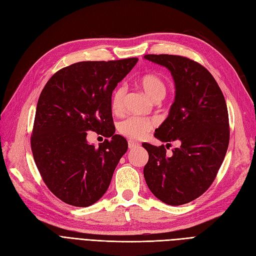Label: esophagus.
Masks as SVG:
<instances>
[{
  "instance_id": "esophagus-1",
  "label": "esophagus",
  "mask_w": 256,
  "mask_h": 256,
  "mask_svg": "<svg viewBox=\"0 0 256 256\" xmlns=\"http://www.w3.org/2000/svg\"><path fill=\"white\" fill-rule=\"evenodd\" d=\"M138 146V143L134 142V140H128V147L129 149H134V148H136Z\"/></svg>"
}]
</instances>
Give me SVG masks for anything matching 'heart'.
Wrapping results in <instances>:
<instances>
[{
    "mask_svg": "<svg viewBox=\"0 0 256 256\" xmlns=\"http://www.w3.org/2000/svg\"><path fill=\"white\" fill-rule=\"evenodd\" d=\"M138 86L154 102H158L162 100L167 92L166 82L162 77L156 74H146L140 78ZM126 88L120 86L114 89L110 100V107L113 113L118 114L124 109V100L126 96ZM156 126V122L150 118L129 116L118 122V130L120 134L131 138L140 140L144 138L149 131H152Z\"/></svg>",
    "mask_w": 256,
    "mask_h": 256,
    "instance_id": "heart-1",
    "label": "heart"
}]
</instances>
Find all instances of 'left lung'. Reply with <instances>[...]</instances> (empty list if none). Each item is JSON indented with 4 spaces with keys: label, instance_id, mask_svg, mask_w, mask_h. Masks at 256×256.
Wrapping results in <instances>:
<instances>
[{
    "label": "left lung",
    "instance_id": "1",
    "mask_svg": "<svg viewBox=\"0 0 256 256\" xmlns=\"http://www.w3.org/2000/svg\"><path fill=\"white\" fill-rule=\"evenodd\" d=\"M144 57L168 68L176 84L170 116L154 134L166 146L142 144L149 154L145 181L164 204H188L208 190L224 162L230 140L226 104L213 75L197 61L167 54ZM174 142L178 146L167 156Z\"/></svg>",
    "mask_w": 256,
    "mask_h": 256
}]
</instances>
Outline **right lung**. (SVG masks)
Returning a JSON list of instances; mask_svg holds the SVG:
<instances>
[{"label":"right lung","instance_id":"right-lung-1","mask_svg":"<svg viewBox=\"0 0 256 256\" xmlns=\"http://www.w3.org/2000/svg\"><path fill=\"white\" fill-rule=\"evenodd\" d=\"M138 58L82 61L59 70L39 96L30 147L48 188L66 204L86 208L107 192L125 138L114 134L110 100ZM86 130L107 139L98 148L86 142Z\"/></svg>","mask_w":256,"mask_h":256}]
</instances>
